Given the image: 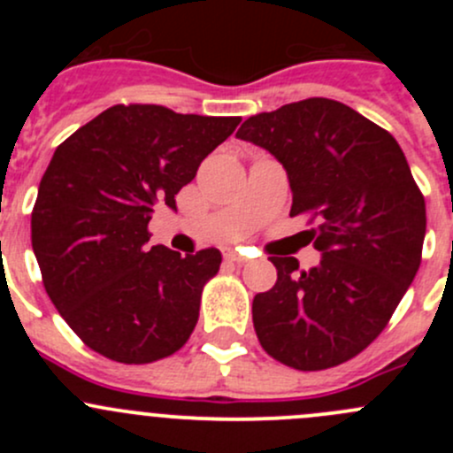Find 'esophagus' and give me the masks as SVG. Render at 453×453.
Segmentation results:
<instances>
[{
	"instance_id": "obj_1",
	"label": "esophagus",
	"mask_w": 453,
	"mask_h": 453,
	"mask_svg": "<svg viewBox=\"0 0 453 453\" xmlns=\"http://www.w3.org/2000/svg\"><path fill=\"white\" fill-rule=\"evenodd\" d=\"M226 260L232 265H243V263H248V256L241 254V252H227Z\"/></svg>"
}]
</instances>
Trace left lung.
<instances>
[{
	"mask_svg": "<svg viewBox=\"0 0 453 453\" xmlns=\"http://www.w3.org/2000/svg\"><path fill=\"white\" fill-rule=\"evenodd\" d=\"M236 138L289 175L291 217L307 214L318 267L272 256L278 280L254 296L265 353L296 370L349 362L388 326L418 272L425 199L396 140L349 104L307 98L250 116Z\"/></svg>",
	"mask_w": 453,
	"mask_h": 453,
	"instance_id": "obj_1",
	"label": "left lung"
}]
</instances>
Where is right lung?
<instances>
[{
    "instance_id": "add662e5",
    "label": "right lung",
    "mask_w": 453,
    "mask_h": 453,
    "mask_svg": "<svg viewBox=\"0 0 453 453\" xmlns=\"http://www.w3.org/2000/svg\"><path fill=\"white\" fill-rule=\"evenodd\" d=\"M239 122L113 104L54 150L32 208V250L57 311L103 357L150 364L188 342L221 254L149 248V221L155 205L175 210Z\"/></svg>"
}]
</instances>
